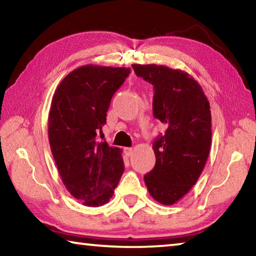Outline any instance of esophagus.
<instances>
[{"instance_id": "obj_1", "label": "esophagus", "mask_w": 256, "mask_h": 256, "mask_svg": "<svg viewBox=\"0 0 256 256\" xmlns=\"http://www.w3.org/2000/svg\"><path fill=\"white\" fill-rule=\"evenodd\" d=\"M133 151H134V150H133L132 148H125V149H124V152H125V154L128 156V157H130V156H132Z\"/></svg>"}]
</instances>
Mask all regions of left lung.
I'll list each match as a JSON object with an SVG mask.
<instances>
[{"instance_id": "obj_1", "label": "left lung", "mask_w": 256, "mask_h": 256, "mask_svg": "<svg viewBox=\"0 0 256 256\" xmlns=\"http://www.w3.org/2000/svg\"><path fill=\"white\" fill-rule=\"evenodd\" d=\"M132 68L154 86V116L166 126L154 142L156 164L146 185L156 201L172 206L196 184L209 157L210 104L188 72L157 64Z\"/></svg>"}]
</instances>
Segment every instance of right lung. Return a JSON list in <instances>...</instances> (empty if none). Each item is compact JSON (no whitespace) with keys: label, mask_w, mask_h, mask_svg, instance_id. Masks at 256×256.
Listing matches in <instances>:
<instances>
[{"label":"right lung","mask_w":256,"mask_h":256,"mask_svg":"<svg viewBox=\"0 0 256 256\" xmlns=\"http://www.w3.org/2000/svg\"><path fill=\"white\" fill-rule=\"evenodd\" d=\"M130 68L82 66L60 82L48 115V138L58 174L86 206L106 204L124 172L122 149L98 141L112 94Z\"/></svg>","instance_id":"obj_1"}]
</instances>
